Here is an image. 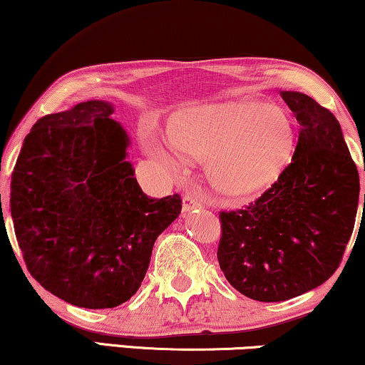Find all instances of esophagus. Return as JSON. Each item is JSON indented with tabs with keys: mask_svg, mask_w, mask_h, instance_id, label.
Listing matches in <instances>:
<instances>
[{
	"mask_svg": "<svg viewBox=\"0 0 365 365\" xmlns=\"http://www.w3.org/2000/svg\"><path fill=\"white\" fill-rule=\"evenodd\" d=\"M201 207V202L192 196H184L182 197V212H191L192 209Z\"/></svg>",
	"mask_w": 365,
	"mask_h": 365,
	"instance_id": "34e87169",
	"label": "esophagus"
}]
</instances>
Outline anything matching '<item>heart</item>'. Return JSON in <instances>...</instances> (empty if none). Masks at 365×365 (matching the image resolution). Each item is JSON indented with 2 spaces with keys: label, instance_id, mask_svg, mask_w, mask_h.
Masks as SVG:
<instances>
[{
  "label": "heart",
  "instance_id": "1",
  "mask_svg": "<svg viewBox=\"0 0 365 365\" xmlns=\"http://www.w3.org/2000/svg\"><path fill=\"white\" fill-rule=\"evenodd\" d=\"M168 139L179 156L204 161L209 186L234 199L256 196L276 184L296 149L284 109L252 98L181 109L169 119ZM148 149L166 159L159 143L149 141Z\"/></svg>",
  "mask_w": 365,
  "mask_h": 365
}]
</instances>
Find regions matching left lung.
I'll return each instance as SVG.
<instances>
[{
  "label": "left lung",
  "mask_w": 365,
  "mask_h": 365,
  "mask_svg": "<svg viewBox=\"0 0 365 365\" xmlns=\"http://www.w3.org/2000/svg\"><path fill=\"white\" fill-rule=\"evenodd\" d=\"M281 96L301 124L292 163L256 202L221 212L217 249L229 284L261 302L297 297L336 272L361 189L336 116L304 93Z\"/></svg>",
  "instance_id": "8db88e82"
}]
</instances>
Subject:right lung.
I'll return each instance as SVG.
<instances>
[{
  "label": "right lung",
  "mask_w": 365,
  "mask_h": 365,
  "mask_svg": "<svg viewBox=\"0 0 365 365\" xmlns=\"http://www.w3.org/2000/svg\"><path fill=\"white\" fill-rule=\"evenodd\" d=\"M113 113L111 103L91 99L38 119L11 176L9 211L29 274L86 309L129 301L158 236L181 214L178 194L141 191L126 161L131 141Z\"/></svg>",
  "instance_id": "add662e5"
}]
</instances>
